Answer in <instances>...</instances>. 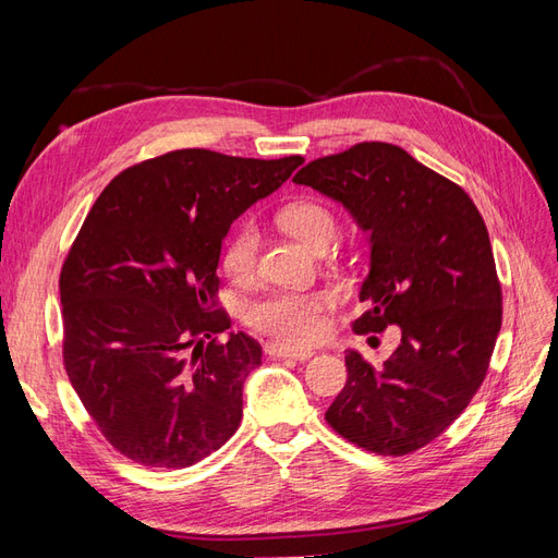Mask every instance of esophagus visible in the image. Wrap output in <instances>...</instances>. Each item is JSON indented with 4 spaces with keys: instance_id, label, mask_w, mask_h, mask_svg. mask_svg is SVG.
<instances>
[{
    "instance_id": "34e87169",
    "label": "esophagus",
    "mask_w": 558,
    "mask_h": 558,
    "mask_svg": "<svg viewBox=\"0 0 558 558\" xmlns=\"http://www.w3.org/2000/svg\"><path fill=\"white\" fill-rule=\"evenodd\" d=\"M265 351L275 359H295V361H307L314 356L312 349H295V347H286L281 342H267Z\"/></svg>"
}]
</instances>
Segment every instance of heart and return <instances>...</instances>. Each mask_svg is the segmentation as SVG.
<instances>
[{"label":"heart","instance_id":"1","mask_svg":"<svg viewBox=\"0 0 558 558\" xmlns=\"http://www.w3.org/2000/svg\"><path fill=\"white\" fill-rule=\"evenodd\" d=\"M281 223L289 228L298 240H302L316 251L328 246L337 234V221L332 211L312 199L293 202V205L286 207L281 211ZM258 223L246 218V221L240 223V228L232 232V238L223 248L226 275L234 281L251 279L258 265ZM332 307L335 295L328 291H272L251 302L246 307V320L253 328L277 337L283 344L302 347L312 344L318 337L326 335V314Z\"/></svg>","mask_w":558,"mask_h":558}]
</instances>
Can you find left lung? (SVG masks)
Listing matches in <instances>:
<instances>
[{
	"label": "left lung",
	"mask_w": 558,
	"mask_h": 558,
	"mask_svg": "<svg viewBox=\"0 0 558 558\" xmlns=\"http://www.w3.org/2000/svg\"><path fill=\"white\" fill-rule=\"evenodd\" d=\"M293 181L340 202L369 232L359 293L367 312L353 330L402 332L381 369L347 349L349 379L326 421L367 451H416L468 408L500 332V283L482 216L461 185L384 142L318 158Z\"/></svg>",
	"instance_id": "1"
}]
</instances>
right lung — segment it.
Listing matches in <instances>:
<instances>
[{"instance_id": "add662e5", "label": "right lung", "mask_w": 558, "mask_h": 558, "mask_svg": "<svg viewBox=\"0 0 558 558\" xmlns=\"http://www.w3.org/2000/svg\"><path fill=\"white\" fill-rule=\"evenodd\" d=\"M302 162L174 150L118 174L83 221L60 275L64 367L128 459L189 468L238 430L263 349L216 307L221 244ZM214 331L227 342L205 345Z\"/></svg>"}]
</instances>
